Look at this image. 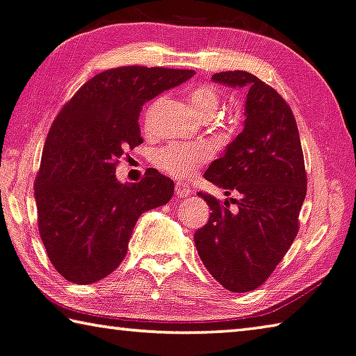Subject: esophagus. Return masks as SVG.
Listing matches in <instances>:
<instances>
[{
	"instance_id": "esophagus-1",
	"label": "esophagus",
	"mask_w": 356,
	"mask_h": 356,
	"mask_svg": "<svg viewBox=\"0 0 356 356\" xmlns=\"http://www.w3.org/2000/svg\"><path fill=\"white\" fill-rule=\"evenodd\" d=\"M174 190H176V196H180V198H185V196H188L190 193H192V190H190L187 185L180 184L177 182L176 187H174Z\"/></svg>"
}]
</instances>
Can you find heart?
<instances>
[{"label":"heart","mask_w":356,"mask_h":356,"mask_svg":"<svg viewBox=\"0 0 356 356\" xmlns=\"http://www.w3.org/2000/svg\"><path fill=\"white\" fill-rule=\"evenodd\" d=\"M188 105L192 107L196 116L201 120H209L216 115L222 104V95L219 89L209 83H201L190 88L187 92ZM156 102H153L144 113V126L150 127L153 111ZM211 150L203 144H180L174 142L160 148L153 155L155 166L163 169L164 172L171 174L177 179H190L203 164L209 160Z\"/></svg>","instance_id":"1"}]
</instances>
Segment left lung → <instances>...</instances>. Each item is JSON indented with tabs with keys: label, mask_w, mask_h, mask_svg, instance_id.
Instances as JSON below:
<instances>
[{
	"label": "left lung",
	"mask_w": 356,
	"mask_h": 356,
	"mask_svg": "<svg viewBox=\"0 0 356 356\" xmlns=\"http://www.w3.org/2000/svg\"><path fill=\"white\" fill-rule=\"evenodd\" d=\"M216 83L248 88L245 129L212 161L204 179L238 192L229 209L198 192L211 208L208 224L196 230L195 245L204 267L225 289L248 293L264 284L299 232L307 172L293 110L272 86L249 72H220Z\"/></svg>",
	"instance_id": "8db88e82"
}]
</instances>
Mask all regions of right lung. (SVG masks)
I'll return each instance as SVG.
<instances>
[{"label":"right lung","mask_w":356,"mask_h":356,"mask_svg":"<svg viewBox=\"0 0 356 356\" xmlns=\"http://www.w3.org/2000/svg\"><path fill=\"white\" fill-rule=\"evenodd\" d=\"M193 73L110 68L84 83L56 116L33 188L40 236L65 280L89 284L110 275L123 262L137 219L172 198L174 182L155 169L127 185L115 171L127 148L144 142L142 105Z\"/></svg>","instance_id":"right-lung-1"}]
</instances>
